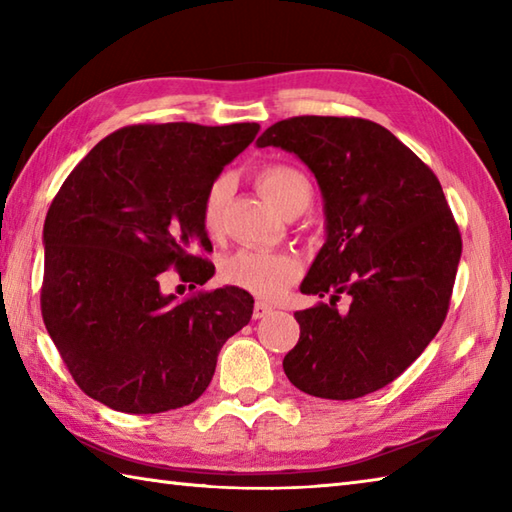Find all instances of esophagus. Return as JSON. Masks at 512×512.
<instances>
[{"mask_svg":"<svg viewBox=\"0 0 512 512\" xmlns=\"http://www.w3.org/2000/svg\"><path fill=\"white\" fill-rule=\"evenodd\" d=\"M270 312H273V306H268V303H264V301H257L255 308H253V317L264 319V317H268Z\"/></svg>","mask_w":512,"mask_h":512,"instance_id":"34e87169","label":"esophagus"}]
</instances>
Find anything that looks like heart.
Returning <instances> with one entry per match:
<instances>
[{
	"label": "heart",
	"mask_w": 512,
	"mask_h": 512,
	"mask_svg": "<svg viewBox=\"0 0 512 512\" xmlns=\"http://www.w3.org/2000/svg\"><path fill=\"white\" fill-rule=\"evenodd\" d=\"M257 187L284 215H299L312 202V182L301 169L273 162L257 171ZM231 193V180L226 176L211 182L202 200V224L211 235L224 226V211ZM301 275V264L295 255L279 250H237L222 264L226 284L242 288L262 299H277L295 284Z\"/></svg>",
	"instance_id": "heart-1"
}]
</instances>
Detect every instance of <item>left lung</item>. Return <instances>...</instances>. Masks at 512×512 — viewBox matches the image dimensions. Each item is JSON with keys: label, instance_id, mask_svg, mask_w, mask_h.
<instances>
[{"label": "left lung", "instance_id": "1", "mask_svg": "<svg viewBox=\"0 0 512 512\" xmlns=\"http://www.w3.org/2000/svg\"><path fill=\"white\" fill-rule=\"evenodd\" d=\"M297 154L325 200L328 239L303 295L330 297L295 312L301 336L284 358L310 396L354 400L396 380L447 319L462 255L460 228L440 180L374 121L292 116L257 147ZM343 296L351 308L339 313Z\"/></svg>", "mask_w": 512, "mask_h": 512}]
</instances>
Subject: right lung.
<instances>
[{
  "mask_svg": "<svg viewBox=\"0 0 512 512\" xmlns=\"http://www.w3.org/2000/svg\"><path fill=\"white\" fill-rule=\"evenodd\" d=\"M257 132V123L127 125L54 195L43 224L41 314L90 398L160 413L209 387L217 354L250 321L255 301L235 286L162 295L160 277L169 268L200 286L213 277L204 193Z\"/></svg>",
  "mask_w": 512,
  "mask_h": 512,
  "instance_id": "add662e5",
  "label": "right lung"
}]
</instances>
